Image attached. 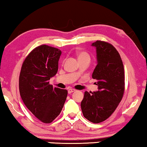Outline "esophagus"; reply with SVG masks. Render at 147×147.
<instances>
[{
    "label": "esophagus",
    "instance_id": "1",
    "mask_svg": "<svg viewBox=\"0 0 147 147\" xmlns=\"http://www.w3.org/2000/svg\"><path fill=\"white\" fill-rule=\"evenodd\" d=\"M67 91H68V93L71 94V93H72V92H75L76 90L75 89H72V88H69V89H68Z\"/></svg>",
    "mask_w": 147,
    "mask_h": 147
}]
</instances>
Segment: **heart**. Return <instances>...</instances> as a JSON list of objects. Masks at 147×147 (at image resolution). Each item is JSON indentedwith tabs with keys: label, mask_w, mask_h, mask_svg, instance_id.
Returning a JSON list of instances; mask_svg holds the SVG:
<instances>
[{
	"label": "heart",
	"mask_w": 147,
	"mask_h": 147,
	"mask_svg": "<svg viewBox=\"0 0 147 147\" xmlns=\"http://www.w3.org/2000/svg\"><path fill=\"white\" fill-rule=\"evenodd\" d=\"M76 55H77L78 59L80 61H85V60H88L90 61V57L87 52L84 51H78L76 52ZM79 73V71L77 72V74Z\"/></svg>",
	"instance_id": "b5f03b06"
}]
</instances>
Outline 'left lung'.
<instances>
[{
  "instance_id": "left-lung-1",
  "label": "left lung",
  "mask_w": 147,
  "mask_h": 147,
  "mask_svg": "<svg viewBox=\"0 0 147 147\" xmlns=\"http://www.w3.org/2000/svg\"><path fill=\"white\" fill-rule=\"evenodd\" d=\"M98 64L92 74L97 80V92L86 91L81 102L84 117L93 123L106 120L115 111L124 92V70L119 53L112 44L96 41Z\"/></svg>"
}]
</instances>
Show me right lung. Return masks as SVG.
<instances>
[{"label": "right lung", "instance_id": "right-lung-1", "mask_svg": "<svg viewBox=\"0 0 147 147\" xmlns=\"http://www.w3.org/2000/svg\"><path fill=\"white\" fill-rule=\"evenodd\" d=\"M61 51L46 45L35 47L24 60L19 76L20 95L40 121L49 124L59 116L67 91L53 88L49 80L57 74Z\"/></svg>", "mask_w": 147, "mask_h": 147}]
</instances>
